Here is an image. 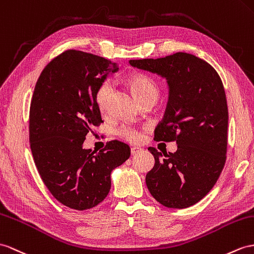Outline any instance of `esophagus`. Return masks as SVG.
<instances>
[{"instance_id":"esophagus-1","label":"esophagus","mask_w":254,"mask_h":254,"mask_svg":"<svg viewBox=\"0 0 254 254\" xmlns=\"http://www.w3.org/2000/svg\"><path fill=\"white\" fill-rule=\"evenodd\" d=\"M142 151V148L141 147H138V146H133V147H131V154L132 155H134V154H138V153H140Z\"/></svg>"}]
</instances>
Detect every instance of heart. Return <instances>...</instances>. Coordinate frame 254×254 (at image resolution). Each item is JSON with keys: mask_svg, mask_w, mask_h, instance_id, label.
I'll use <instances>...</instances> for the list:
<instances>
[{"mask_svg": "<svg viewBox=\"0 0 254 254\" xmlns=\"http://www.w3.org/2000/svg\"><path fill=\"white\" fill-rule=\"evenodd\" d=\"M127 83L130 86L131 89L134 91V94L138 96L139 100L143 103L145 101L154 100L156 101L159 96V87L157 83L152 77L143 73H133L129 75L127 78ZM113 92V83L111 80H104V82L99 86L96 95L95 100L97 107L101 111V113L106 114L110 110L111 97ZM119 133L124 139H126L129 142H139L141 140V133L137 129L124 126L122 127Z\"/></svg>", "mask_w": 254, "mask_h": 254, "instance_id": "1", "label": "heart"}]
</instances>
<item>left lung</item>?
I'll list each match as a JSON object with an SVG mask.
<instances>
[{"label":"left lung","instance_id":"1","mask_svg":"<svg viewBox=\"0 0 254 254\" xmlns=\"http://www.w3.org/2000/svg\"><path fill=\"white\" fill-rule=\"evenodd\" d=\"M166 78L169 99L155 129L156 141H176L175 153L148 147L155 165L146 187L159 203L183 209L201 200L218 181L226 160L228 111L223 83L213 66L188 53L129 61Z\"/></svg>","mask_w":254,"mask_h":254}]
</instances>
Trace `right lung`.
Masks as SVG:
<instances>
[{
    "mask_svg": "<svg viewBox=\"0 0 254 254\" xmlns=\"http://www.w3.org/2000/svg\"><path fill=\"white\" fill-rule=\"evenodd\" d=\"M119 65L70 49L53 59L36 82L30 107V146L43 182L56 199L75 210L96 207L108 196L111 172L130 147L110 141L99 152L84 148L86 134L102 123L95 95Z\"/></svg>",
    "mask_w": 254,
    "mask_h": 254,
    "instance_id": "obj_1",
    "label": "right lung"
}]
</instances>
